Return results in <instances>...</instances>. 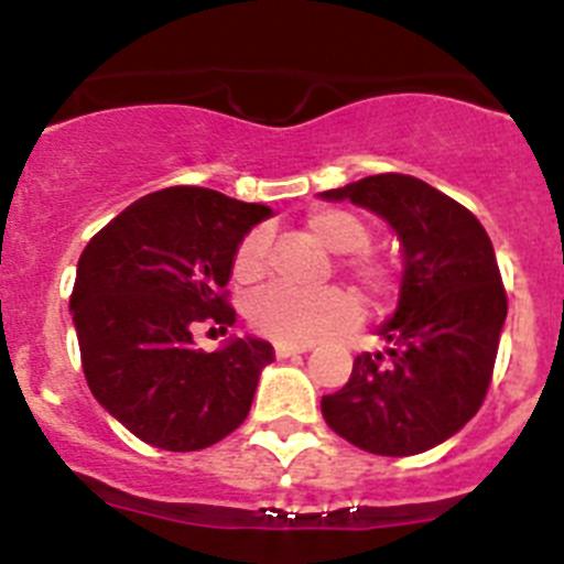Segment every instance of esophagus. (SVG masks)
<instances>
[{
	"label": "esophagus",
	"mask_w": 564,
	"mask_h": 564,
	"mask_svg": "<svg viewBox=\"0 0 564 564\" xmlns=\"http://www.w3.org/2000/svg\"><path fill=\"white\" fill-rule=\"evenodd\" d=\"M307 350H311V344H291V341L273 344V352H276V358H288V356H296V352H307Z\"/></svg>",
	"instance_id": "34e87169"
}]
</instances>
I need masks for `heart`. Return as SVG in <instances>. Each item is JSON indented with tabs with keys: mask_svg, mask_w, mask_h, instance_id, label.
<instances>
[{
	"mask_svg": "<svg viewBox=\"0 0 564 564\" xmlns=\"http://www.w3.org/2000/svg\"><path fill=\"white\" fill-rule=\"evenodd\" d=\"M307 234L333 253H352L344 268L376 299L390 293V271L370 253H356L370 242V228L347 208H316L305 220ZM265 228H253L242 237L231 259V273L239 285H253L268 271ZM361 318V305L350 291L327 288L318 293H296L288 288H265L248 302V325L276 341L307 344L336 330H347Z\"/></svg>",
	"mask_w": 564,
	"mask_h": 564,
	"instance_id": "1",
	"label": "heart"
}]
</instances>
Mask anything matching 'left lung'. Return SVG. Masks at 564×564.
I'll list each match as a JSON object with an SVG mask.
<instances>
[{"label":"left lung","mask_w":564,"mask_h":564,"mask_svg":"<svg viewBox=\"0 0 564 564\" xmlns=\"http://www.w3.org/2000/svg\"><path fill=\"white\" fill-rule=\"evenodd\" d=\"M325 200H350L390 223L403 248L381 352H361L350 381L322 398L327 426L372 455H421L480 410L508 299L495 248L475 214L410 174H372Z\"/></svg>","instance_id":"left-lung-1"}]
</instances>
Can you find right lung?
Listing matches in <instances>:
<instances>
[{
	"instance_id": "1",
	"label": "right lung",
	"mask_w": 564,
	"mask_h": 564,
	"mask_svg": "<svg viewBox=\"0 0 564 564\" xmlns=\"http://www.w3.org/2000/svg\"><path fill=\"white\" fill-rule=\"evenodd\" d=\"M271 208L200 186L152 192L89 239L69 311L89 390L134 437L197 452L231 435L251 412L262 338L194 350L192 327L234 325L226 285L237 246Z\"/></svg>"
}]
</instances>
